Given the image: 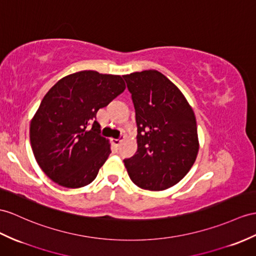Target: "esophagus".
<instances>
[{
    "label": "esophagus",
    "instance_id": "obj_1",
    "mask_svg": "<svg viewBox=\"0 0 256 256\" xmlns=\"http://www.w3.org/2000/svg\"><path fill=\"white\" fill-rule=\"evenodd\" d=\"M122 143V138H118V139H113V144L118 146Z\"/></svg>",
    "mask_w": 256,
    "mask_h": 256
}]
</instances>
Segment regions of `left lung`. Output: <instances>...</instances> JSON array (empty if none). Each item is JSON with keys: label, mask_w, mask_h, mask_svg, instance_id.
<instances>
[{"label": "left lung", "mask_w": 256, "mask_h": 256, "mask_svg": "<svg viewBox=\"0 0 256 256\" xmlns=\"http://www.w3.org/2000/svg\"><path fill=\"white\" fill-rule=\"evenodd\" d=\"M136 110L138 150L124 163L132 182L160 191L178 184L194 164L196 116L177 86L158 70L122 76Z\"/></svg>", "instance_id": "left-lung-1"}]
</instances>
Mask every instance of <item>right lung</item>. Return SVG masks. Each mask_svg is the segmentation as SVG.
<instances>
[{"instance_id":"add662e5","label":"right lung","mask_w":256,"mask_h":256,"mask_svg":"<svg viewBox=\"0 0 256 256\" xmlns=\"http://www.w3.org/2000/svg\"><path fill=\"white\" fill-rule=\"evenodd\" d=\"M126 89L117 74L82 70L58 81L30 122V143L41 170L66 188L91 184L110 154L96 113Z\"/></svg>"}]
</instances>
